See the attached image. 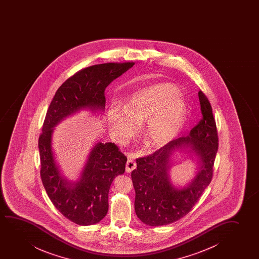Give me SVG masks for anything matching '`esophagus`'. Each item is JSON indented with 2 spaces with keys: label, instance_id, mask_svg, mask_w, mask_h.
<instances>
[{
  "label": "esophagus",
  "instance_id": "34e87169",
  "mask_svg": "<svg viewBox=\"0 0 259 259\" xmlns=\"http://www.w3.org/2000/svg\"><path fill=\"white\" fill-rule=\"evenodd\" d=\"M136 168V163H135L134 160H132L131 158H129L126 162V165H125V170L128 174H130L132 170H135Z\"/></svg>",
  "mask_w": 259,
  "mask_h": 259
}]
</instances>
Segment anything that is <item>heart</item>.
I'll list each match as a JSON object with an SVG mask.
<instances>
[{
    "label": "heart",
    "instance_id": "b5f03b06",
    "mask_svg": "<svg viewBox=\"0 0 259 259\" xmlns=\"http://www.w3.org/2000/svg\"><path fill=\"white\" fill-rule=\"evenodd\" d=\"M177 87L161 83L136 93L125 108L110 107L107 111L108 127L118 142H124L135 135L137 126L149 145L162 147L177 137L184 125L188 108Z\"/></svg>",
    "mask_w": 259,
    "mask_h": 259
}]
</instances>
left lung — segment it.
<instances>
[{
    "instance_id": "1",
    "label": "left lung",
    "mask_w": 259,
    "mask_h": 259,
    "mask_svg": "<svg viewBox=\"0 0 259 259\" xmlns=\"http://www.w3.org/2000/svg\"><path fill=\"white\" fill-rule=\"evenodd\" d=\"M202 120L186 137L176 139L152 155L136 160L132 171L135 190V213L150 227L174 223L186 216L195 206L212 179L213 165L219 138L212 108L202 91L198 92ZM177 152H183L198 165L191 181L175 185L169 170Z\"/></svg>"
}]
</instances>
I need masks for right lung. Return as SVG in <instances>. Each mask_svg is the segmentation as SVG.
Instances as JSON below:
<instances>
[{
  "label": "right lung",
  "instance_id": "add662e5",
  "mask_svg": "<svg viewBox=\"0 0 259 259\" xmlns=\"http://www.w3.org/2000/svg\"><path fill=\"white\" fill-rule=\"evenodd\" d=\"M134 65L110 63L78 71L57 89L47 111L39 138L41 181L59 212L80 226L95 225L106 216L110 185L117 175L124 174L127 158L114 143L96 142L79 178L70 181L57 163L52 146L54 130L65 118L83 110L103 114L107 87Z\"/></svg>",
  "mask_w": 259,
  "mask_h": 259
}]
</instances>
